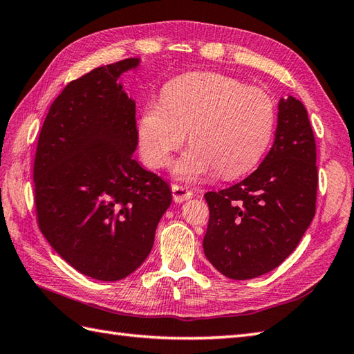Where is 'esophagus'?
Wrapping results in <instances>:
<instances>
[{
    "label": "esophagus",
    "instance_id": "obj_1",
    "mask_svg": "<svg viewBox=\"0 0 354 354\" xmlns=\"http://www.w3.org/2000/svg\"><path fill=\"white\" fill-rule=\"evenodd\" d=\"M171 193H173V201L175 202H184L193 196V192L187 189L184 185L173 184L171 185Z\"/></svg>",
    "mask_w": 354,
    "mask_h": 354
}]
</instances>
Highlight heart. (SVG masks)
<instances>
[{
	"instance_id": "1",
	"label": "heart",
	"mask_w": 354,
	"mask_h": 354,
	"mask_svg": "<svg viewBox=\"0 0 354 354\" xmlns=\"http://www.w3.org/2000/svg\"><path fill=\"white\" fill-rule=\"evenodd\" d=\"M274 102L260 88L216 73H192L164 88L138 123L141 153L153 169L165 167L189 132L192 149L176 175L196 178L213 167L223 178L242 175L260 160L274 129Z\"/></svg>"
}]
</instances>
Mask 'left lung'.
Masks as SVG:
<instances>
[{"label":"left lung","instance_id":"1","mask_svg":"<svg viewBox=\"0 0 354 354\" xmlns=\"http://www.w3.org/2000/svg\"><path fill=\"white\" fill-rule=\"evenodd\" d=\"M317 145L304 104H278L275 141L250 176L207 192L209 221L204 252L232 280H250L280 266L298 246L317 209Z\"/></svg>","mask_w":354,"mask_h":354}]
</instances>
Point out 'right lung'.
<instances>
[{
	"label": "right lung",
	"mask_w": 354,
	"mask_h": 354,
	"mask_svg": "<svg viewBox=\"0 0 354 354\" xmlns=\"http://www.w3.org/2000/svg\"><path fill=\"white\" fill-rule=\"evenodd\" d=\"M137 65L123 59L71 80L51 103L35 155L37 227L66 263L102 281L146 260L171 204L169 184L132 158L135 102L118 77Z\"/></svg>",
	"instance_id": "obj_1"
}]
</instances>
